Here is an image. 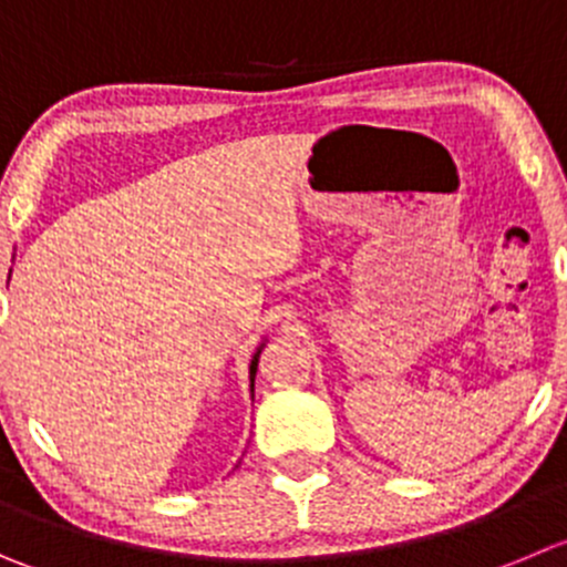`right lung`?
<instances>
[{"label":"right lung","instance_id":"right-lung-1","mask_svg":"<svg viewBox=\"0 0 567 567\" xmlns=\"http://www.w3.org/2000/svg\"><path fill=\"white\" fill-rule=\"evenodd\" d=\"M261 350H264V342L258 344V348H256V353H252V359H250V392H252V381H256V370H258V355H261Z\"/></svg>","mask_w":567,"mask_h":567}]
</instances>
